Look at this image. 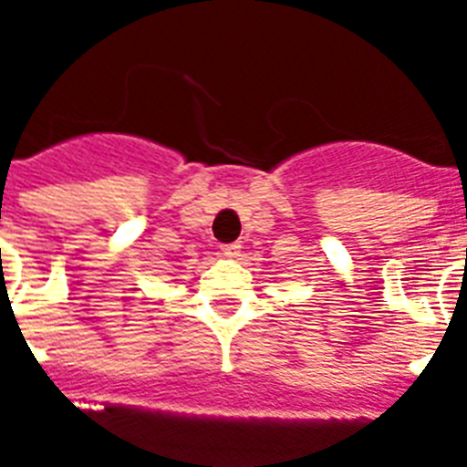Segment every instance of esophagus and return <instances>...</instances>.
<instances>
[{
	"label": "esophagus",
	"instance_id": "esophagus-1",
	"mask_svg": "<svg viewBox=\"0 0 467 467\" xmlns=\"http://www.w3.org/2000/svg\"><path fill=\"white\" fill-rule=\"evenodd\" d=\"M220 250L226 254V257H234V254H238L241 245H238V243H224V245H220Z\"/></svg>",
	"mask_w": 467,
	"mask_h": 467
}]
</instances>
